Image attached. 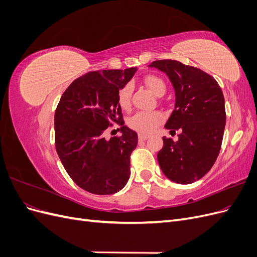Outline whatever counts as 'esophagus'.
Returning <instances> with one entry per match:
<instances>
[{
	"label": "esophagus",
	"instance_id": "obj_1",
	"mask_svg": "<svg viewBox=\"0 0 257 257\" xmlns=\"http://www.w3.org/2000/svg\"><path fill=\"white\" fill-rule=\"evenodd\" d=\"M138 138H139V141H141V142H144V141H147V139L149 138V136H148V135H144V134H139Z\"/></svg>",
	"mask_w": 257,
	"mask_h": 257
}]
</instances>
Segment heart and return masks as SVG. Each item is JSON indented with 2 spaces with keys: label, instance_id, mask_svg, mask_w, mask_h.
Here are the masks:
<instances>
[{
  "label": "heart",
  "instance_id": "obj_1",
  "mask_svg": "<svg viewBox=\"0 0 257 257\" xmlns=\"http://www.w3.org/2000/svg\"><path fill=\"white\" fill-rule=\"evenodd\" d=\"M144 82L152 93L157 96H162L167 90L165 81L161 77L155 75H148L144 78ZM132 85L130 83L123 85L119 91V105L126 109L131 104ZM164 120V115L160 111H138L128 119V126L142 134H151Z\"/></svg>",
  "mask_w": 257,
  "mask_h": 257
}]
</instances>
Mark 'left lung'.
I'll list each match as a JSON object with an SVG mask.
<instances>
[{
  "mask_svg": "<svg viewBox=\"0 0 257 257\" xmlns=\"http://www.w3.org/2000/svg\"><path fill=\"white\" fill-rule=\"evenodd\" d=\"M149 67L172 82L176 103L165 128L181 132L177 142L163 137L159 165L169 180L193 183L211 169L221 150L226 122L223 92L213 77L176 60L154 61Z\"/></svg>",
  "mask_w": 257,
  "mask_h": 257,
  "instance_id": "1",
  "label": "left lung"
}]
</instances>
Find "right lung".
<instances>
[{
	"mask_svg": "<svg viewBox=\"0 0 257 257\" xmlns=\"http://www.w3.org/2000/svg\"><path fill=\"white\" fill-rule=\"evenodd\" d=\"M136 71L105 69L79 77L65 90L54 113L56 150L62 164L77 185L92 194H114L128 181L130 158L138 136L124 125L118 94ZM113 122L122 135L107 141L104 132Z\"/></svg>",
	"mask_w": 257,
	"mask_h": 257,
	"instance_id": "1",
	"label": "right lung"
}]
</instances>
